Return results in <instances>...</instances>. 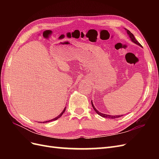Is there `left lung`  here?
I'll use <instances>...</instances> for the list:
<instances>
[{
    "label": "left lung",
    "instance_id": "obj_1",
    "mask_svg": "<svg viewBox=\"0 0 159 159\" xmlns=\"http://www.w3.org/2000/svg\"><path fill=\"white\" fill-rule=\"evenodd\" d=\"M125 29L126 30L127 33L128 34V35H129V36L130 37V38H131V41H132L133 42H134V44H137V45H139V46H140L142 47V46H141L140 44H139V43L138 42V41L135 39V38H134V35L133 34H132L131 32H130L129 30L126 29V28H125ZM91 105H92V107H93V108L95 111L96 113H97L99 115H100V116H102V117H107V118H111V119H115V118H118V117H120L122 116V115H115V116H114V115H107V114L102 113L99 112L95 108V107H94V105H93L92 102H91Z\"/></svg>",
    "mask_w": 159,
    "mask_h": 159
}]
</instances>
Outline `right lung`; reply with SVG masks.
<instances>
[{"mask_svg":"<svg viewBox=\"0 0 159 159\" xmlns=\"http://www.w3.org/2000/svg\"><path fill=\"white\" fill-rule=\"evenodd\" d=\"M66 107L64 108V109L62 111V112L58 115V116H57L56 117H55L54 119H51V120H49V121H44V122H43V123H48V122H50V121H55V120H56V119H59L61 115H62V114H63L64 112H65V111H66ZM42 123V122H41Z\"/></svg>","mask_w":159,"mask_h":159,"instance_id":"obj_1","label":"right lung"}]
</instances>
